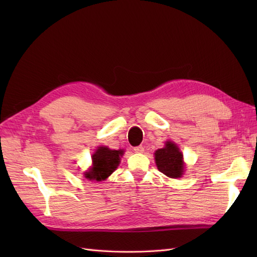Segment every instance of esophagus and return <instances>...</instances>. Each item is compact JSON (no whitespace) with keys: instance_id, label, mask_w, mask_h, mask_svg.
<instances>
[{"instance_id":"obj_1","label":"esophagus","mask_w":257,"mask_h":257,"mask_svg":"<svg viewBox=\"0 0 257 257\" xmlns=\"http://www.w3.org/2000/svg\"><path fill=\"white\" fill-rule=\"evenodd\" d=\"M134 151L136 153H143L145 151V148L143 146H137V147L134 148Z\"/></svg>"}]
</instances>
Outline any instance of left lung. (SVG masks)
Wrapping results in <instances>:
<instances>
[{
	"label": "left lung",
	"mask_w": 257,
	"mask_h": 257,
	"mask_svg": "<svg viewBox=\"0 0 257 257\" xmlns=\"http://www.w3.org/2000/svg\"><path fill=\"white\" fill-rule=\"evenodd\" d=\"M182 153L177 145L167 142L163 149L155 151V163L161 173L170 178H180L182 176L184 165Z\"/></svg>",
	"instance_id": "8db88e82"
}]
</instances>
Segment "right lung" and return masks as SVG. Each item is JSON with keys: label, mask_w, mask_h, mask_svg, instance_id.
<instances>
[{"label": "right lung", "mask_w": 257, "mask_h": 257, "mask_svg": "<svg viewBox=\"0 0 257 257\" xmlns=\"http://www.w3.org/2000/svg\"><path fill=\"white\" fill-rule=\"evenodd\" d=\"M123 150H110L107 147H99L92 155L93 167L84 174V177L89 180H105L119 166Z\"/></svg>", "instance_id": "add662e5"}]
</instances>
